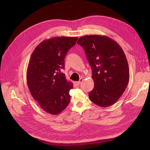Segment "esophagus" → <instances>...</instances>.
Instances as JSON below:
<instances>
[{
  "mask_svg": "<svg viewBox=\"0 0 150 150\" xmlns=\"http://www.w3.org/2000/svg\"><path fill=\"white\" fill-rule=\"evenodd\" d=\"M83 78H80L79 79V81H76V82H75V84L76 85H77V86H78V85H79L82 82H83Z\"/></svg>",
  "mask_w": 150,
  "mask_h": 150,
  "instance_id": "1",
  "label": "esophagus"
}]
</instances>
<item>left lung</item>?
Returning a JSON list of instances; mask_svg holds the SVG:
<instances>
[{"label":"left lung","instance_id":"left-lung-1","mask_svg":"<svg viewBox=\"0 0 150 150\" xmlns=\"http://www.w3.org/2000/svg\"><path fill=\"white\" fill-rule=\"evenodd\" d=\"M81 46L91 67L94 88L88 93L97 105L107 107L114 104L124 92L129 78V67L121 47L105 35L81 37Z\"/></svg>","mask_w":150,"mask_h":150}]
</instances>
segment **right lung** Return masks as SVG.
I'll list each match as a JSON object with an SVG mask.
<instances>
[{
  "mask_svg": "<svg viewBox=\"0 0 150 150\" xmlns=\"http://www.w3.org/2000/svg\"><path fill=\"white\" fill-rule=\"evenodd\" d=\"M77 37H55L45 40L35 48L30 57L26 79L29 92L46 112L58 115L71 100L69 91L73 84L67 81L64 58L74 46Z\"/></svg>",
  "mask_w": 150,
  "mask_h": 150,
  "instance_id": "right-lung-1",
  "label": "right lung"
}]
</instances>
